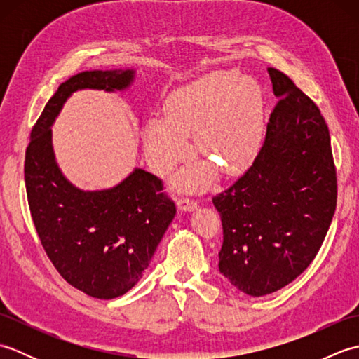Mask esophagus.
Here are the masks:
<instances>
[{
    "label": "esophagus",
    "mask_w": 359,
    "mask_h": 359,
    "mask_svg": "<svg viewBox=\"0 0 359 359\" xmlns=\"http://www.w3.org/2000/svg\"><path fill=\"white\" fill-rule=\"evenodd\" d=\"M177 208L180 211H193L194 208H197V202L191 199H180L177 201Z\"/></svg>",
    "instance_id": "esophagus-1"
}]
</instances>
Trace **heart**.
<instances>
[{
	"instance_id": "1",
	"label": "heart",
	"mask_w": 359,
	"mask_h": 359,
	"mask_svg": "<svg viewBox=\"0 0 359 359\" xmlns=\"http://www.w3.org/2000/svg\"><path fill=\"white\" fill-rule=\"evenodd\" d=\"M264 102L257 83L238 72L217 71L179 88L166 102V116H152L144 126V154L152 170L170 172L196 148L224 172H241L253 162L262 139ZM211 166L196 163L177 177L180 188L208 185Z\"/></svg>"
}]
</instances>
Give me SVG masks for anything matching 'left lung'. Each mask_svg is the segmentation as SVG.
<instances>
[{
    "mask_svg": "<svg viewBox=\"0 0 359 359\" xmlns=\"http://www.w3.org/2000/svg\"><path fill=\"white\" fill-rule=\"evenodd\" d=\"M279 100L248 171L212 197L224 228L219 271L250 296L288 285L321 248L337 210L330 134L318 106L269 67Z\"/></svg>",
    "mask_w": 359,
    "mask_h": 359,
    "instance_id": "obj_1",
    "label": "left lung"
}]
</instances>
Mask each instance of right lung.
I'll return each mask as SVG.
<instances>
[{
  "instance_id": "right-lung-1",
  "label": "right lung",
  "mask_w": 359,
  "mask_h": 359,
  "mask_svg": "<svg viewBox=\"0 0 359 359\" xmlns=\"http://www.w3.org/2000/svg\"><path fill=\"white\" fill-rule=\"evenodd\" d=\"M134 77V69L85 71L62 83L26 149L27 202L46 255L72 287L97 299L125 294L142 279L175 205L162 193V180L142 168L108 189L72 185L58 168L50 126L77 90H125Z\"/></svg>"
}]
</instances>
